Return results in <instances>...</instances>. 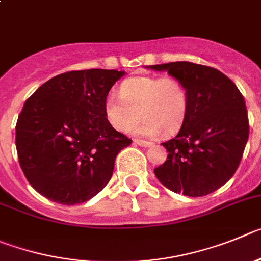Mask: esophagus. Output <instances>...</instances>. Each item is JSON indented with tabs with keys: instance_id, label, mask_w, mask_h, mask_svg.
I'll use <instances>...</instances> for the list:
<instances>
[{
	"instance_id": "obj_1",
	"label": "esophagus",
	"mask_w": 261,
	"mask_h": 261,
	"mask_svg": "<svg viewBox=\"0 0 261 261\" xmlns=\"http://www.w3.org/2000/svg\"><path fill=\"white\" fill-rule=\"evenodd\" d=\"M134 143L138 145H140V147H151V145L153 144V143H151V142H147V140H140V139H135L134 140Z\"/></svg>"
}]
</instances>
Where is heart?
I'll use <instances>...</instances> for the list:
<instances>
[{
	"mask_svg": "<svg viewBox=\"0 0 261 261\" xmlns=\"http://www.w3.org/2000/svg\"><path fill=\"white\" fill-rule=\"evenodd\" d=\"M190 109L186 84L175 76H134L119 87V96L105 100V117L119 133L133 128L136 135L169 136L185 123Z\"/></svg>",
	"mask_w": 261,
	"mask_h": 261,
	"instance_id": "b5f03b06",
	"label": "heart"
}]
</instances>
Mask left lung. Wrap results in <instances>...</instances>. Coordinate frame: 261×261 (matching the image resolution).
Returning a JSON list of instances; mask_svg holds the SVG:
<instances>
[{
    "label": "left lung",
    "instance_id": "left-lung-1",
    "mask_svg": "<svg viewBox=\"0 0 261 261\" xmlns=\"http://www.w3.org/2000/svg\"><path fill=\"white\" fill-rule=\"evenodd\" d=\"M186 84L187 118L175 138L163 143L168 159L154 169L157 179L173 192L204 196L233 177L250 135L245 98L226 75L204 65H152Z\"/></svg>",
    "mask_w": 261,
    "mask_h": 261
}]
</instances>
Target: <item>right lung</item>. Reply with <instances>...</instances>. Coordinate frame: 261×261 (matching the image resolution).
<instances>
[{"label":"right lung","mask_w":261,"mask_h":261,"mask_svg":"<svg viewBox=\"0 0 261 261\" xmlns=\"http://www.w3.org/2000/svg\"><path fill=\"white\" fill-rule=\"evenodd\" d=\"M123 75L104 69L63 72L27 98L15 144L20 168L39 194L74 205L107 186L117 154L131 144L105 117L108 93Z\"/></svg>","instance_id":"1"}]
</instances>
